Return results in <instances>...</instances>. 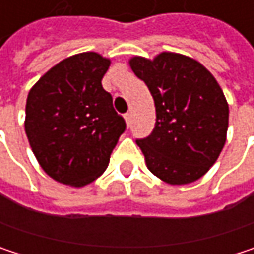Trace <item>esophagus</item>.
<instances>
[{"label": "esophagus", "mask_w": 254, "mask_h": 254, "mask_svg": "<svg viewBox=\"0 0 254 254\" xmlns=\"http://www.w3.org/2000/svg\"><path fill=\"white\" fill-rule=\"evenodd\" d=\"M124 118H125L127 125L129 127V125H130V122H132V115H130V113H125V115H124Z\"/></svg>", "instance_id": "34e87169"}]
</instances>
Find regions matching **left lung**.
<instances>
[{"label":"left lung","mask_w":254,"mask_h":254,"mask_svg":"<svg viewBox=\"0 0 254 254\" xmlns=\"http://www.w3.org/2000/svg\"><path fill=\"white\" fill-rule=\"evenodd\" d=\"M129 66L156 107L153 132L136 139L148 171L171 185L200 179L227 141L229 109L222 88L201 63L178 53L153 60L135 56Z\"/></svg>","instance_id":"left-lung-1"}]
</instances>
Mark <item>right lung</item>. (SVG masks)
Returning <instances> with one entry per match:
<instances>
[{
    "instance_id": "add662e5",
    "label": "right lung",
    "mask_w": 254,
    "mask_h": 254,
    "mask_svg": "<svg viewBox=\"0 0 254 254\" xmlns=\"http://www.w3.org/2000/svg\"><path fill=\"white\" fill-rule=\"evenodd\" d=\"M110 60L88 51L57 63L30 88L25 130L54 181L85 187L103 175L127 124L101 79Z\"/></svg>"
}]
</instances>
